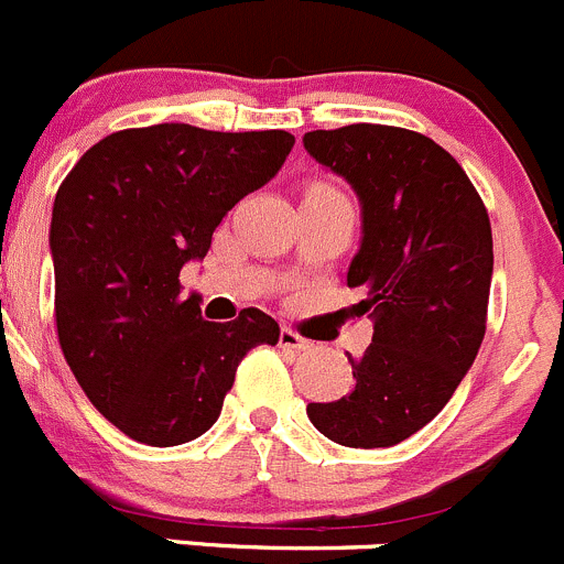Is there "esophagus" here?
Returning <instances> with one entry per match:
<instances>
[{
  "label": "esophagus",
  "instance_id": "esophagus-1",
  "mask_svg": "<svg viewBox=\"0 0 564 564\" xmlns=\"http://www.w3.org/2000/svg\"><path fill=\"white\" fill-rule=\"evenodd\" d=\"M281 347L292 349V352H305V349H311L314 344H311L308 338L300 336L297 330H292V327H283V330H281Z\"/></svg>",
  "mask_w": 564,
  "mask_h": 564
}]
</instances>
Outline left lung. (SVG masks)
Returning a JSON list of instances; mask_svg holds the SVG:
<instances>
[{"label":"left lung","instance_id":"8db88e82","mask_svg":"<svg viewBox=\"0 0 564 564\" xmlns=\"http://www.w3.org/2000/svg\"><path fill=\"white\" fill-rule=\"evenodd\" d=\"M303 145L360 198L364 239L347 286L364 289L375 336L352 364L355 386L311 402L325 438L380 449L419 433L471 369L488 322L494 234L488 209L455 156L399 126L316 129Z\"/></svg>","mask_w":564,"mask_h":564}]
</instances>
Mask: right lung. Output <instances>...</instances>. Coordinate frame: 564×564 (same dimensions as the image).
<instances>
[{
    "label": "right lung",
    "mask_w": 564,
    "mask_h": 564,
    "mask_svg": "<svg viewBox=\"0 0 564 564\" xmlns=\"http://www.w3.org/2000/svg\"><path fill=\"white\" fill-rule=\"evenodd\" d=\"M292 145L283 129L156 123L107 134L59 184L48 234L59 347L87 399L129 438L178 446L204 435L245 355L281 338L259 308L206 322L178 275Z\"/></svg>",
    "instance_id": "1"
}]
</instances>
